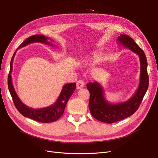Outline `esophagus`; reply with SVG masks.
I'll list each match as a JSON object with an SVG mask.
<instances>
[{
  "label": "esophagus",
  "mask_w": 158,
  "mask_h": 158,
  "mask_svg": "<svg viewBox=\"0 0 158 158\" xmlns=\"http://www.w3.org/2000/svg\"><path fill=\"white\" fill-rule=\"evenodd\" d=\"M84 86V82L83 80H80L77 82H76V88H77V89H81Z\"/></svg>",
  "instance_id": "34e87169"
}]
</instances>
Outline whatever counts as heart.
Segmentation results:
<instances>
[{
    "instance_id": "obj_1",
    "label": "heart",
    "mask_w": 158,
    "mask_h": 158,
    "mask_svg": "<svg viewBox=\"0 0 158 158\" xmlns=\"http://www.w3.org/2000/svg\"><path fill=\"white\" fill-rule=\"evenodd\" d=\"M89 62V60H88V59H85L84 60V63H85V64H87Z\"/></svg>"
}]
</instances>
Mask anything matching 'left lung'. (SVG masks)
I'll return each mask as SVG.
<instances>
[{"mask_svg":"<svg viewBox=\"0 0 158 158\" xmlns=\"http://www.w3.org/2000/svg\"><path fill=\"white\" fill-rule=\"evenodd\" d=\"M117 41L123 46L135 52L140 57V78L136 93L125 102L111 104L104 98V91L97 82H89L86 86L89 92V108L92 115L97 120L107 123L121 121L135 113L139 107L149 85L147 66L148 63L144 52L127 35L118 37Z\"/></svg>","mask_w":158,"mask_h":158,"instance_id":"8db88e82","label":"left lung"}]
</instances>
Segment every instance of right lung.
Listing matches in <instances>:
<instances>
[{"mask_svg": "<svg viewBox=\"0 0 158 158\" xmlns=\"http://www.w3.org/2000/svg\"><path fill=\"white\" fill-rule=\"evenodd\" d=\"M47 40H48V37H46L45 36L42 35H32L27 37V39L18 47L17 49L21 48L22 47H24L28 44H31V43L35 42L44 43V44L53 46V45L52 44H50V43L47 41ZM16 52V51L14 52V53L12 57V59L10 61V72H9V74L8 76V89L9 92L10 93L14 106H15L16 108L18 109V111L20 112L23 116L30 118L36 121L47 123L55 122L57 121L63 114L66 103H67L69 98L76 89V84L70 83L65 84L63 89H62L61 93L55 103L52 105V106L49 107L37 109L28 107L26 105L23 104L21 102L20 98H18L15 90H14L12 82L11 73L12 70L13 60L14 58V56H15Z\"/></svg>", "mask_w": 158, "mask_h": 158, "instance_id": "right-lung-1", "label": "right lung"}]
</instances>
